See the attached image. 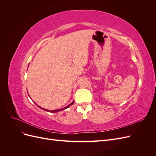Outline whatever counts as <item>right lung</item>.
Wrapping results in <instances>:
<instances>
[{"mask_svg":"<svg viewBox=\"0 0 156 156\" xmlns=\"http://www.w3.org/2000/svg\"><path fill=\"white\" fill-rule=\"evenodd\" d=\"M73 103H74V101H73L72 103H71L69 105H68V106H66V107H64V108H59V109H56V110H51V111H49V110H47V109H45V108H41V107H40V106H38L40 108H41V109H43V110H44V111H48V112H59V111H63V110H65V109H66L67 108H68L70 105H73ZM35 104L36 105V103H35Z\"/></svg>","mask_w":156,"mask_h":156,"instance_id":"add662e5","label":"right lung"}]
</instances>
